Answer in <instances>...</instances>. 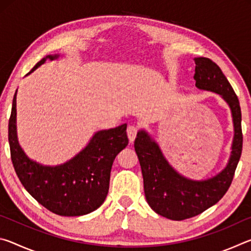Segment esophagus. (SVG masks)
<instances>
[{
    "label": "esophagus",
    "instance_id": "obj_1",
    "mask_svg": "<svg viewBox=\"0 0 251 251\" xmlns=\"http://www.w3.org/2000/svg\"><path fill=\"white\" fill-rule=\"evenodd\" d=\"M137 131H138L137 126L128 125V127H127V136H128V139L130 143L134 142L136 135H137Z\"/></svg>",
    "mask_w": 251,
    "mask_h": 251
}]
</instances>
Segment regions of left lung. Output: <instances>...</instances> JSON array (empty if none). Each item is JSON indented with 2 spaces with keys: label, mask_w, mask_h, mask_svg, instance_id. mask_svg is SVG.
I'll return each mask as SVG.
<instances>
[{
  "label": "left lung",
  "mask_w": 251,
  "mask_h": 251,
  "mask_svg": "<svg viewBox=\"0 0 251 251\" xmlns=\"http://www.w3.org/2000/svg\"><path fill=\"white\" fill-rule=\"evenodd\" d=\"M194 61L196 87L218 94L230 108L233 138L225 168L215 176L198 180L178 173L151 134L145 129L138 130L134 147L142 167L146 201L155 212L172 220L195 217L217 203L231 184L243 151L241 110L231 85L211 59L195 57Z\"/></svg>",
  "instance_id": "8db88e82"
}]
</instances>
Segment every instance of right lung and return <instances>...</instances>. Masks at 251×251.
Returning a JSON list of instances; mask_svg holds the SVG:
<instances>
[{
    "label": "right lung",
    "instance_id": "right-lung-1",
    "mask_svg": "<svg viewBox=\"0 0 251 251\" xmlns=\"http://www.w3.org/2000/svg\"><path fill=\"white\" fill-rule=\"evenodd\" d=\"M59 54L46 55L32 72ZM26 75V76H27ZM16 93L8 121L11 158L20 181L31 196L46 209L59 216L74 217L96 210L109 189L110 169L118 152L127 146V124L97 130L82 151L65 163L49 166L25 154L16 130Z\"/></svg>",
    "mask_w": 251,
    "mask_h": 251
}]
</instances>
